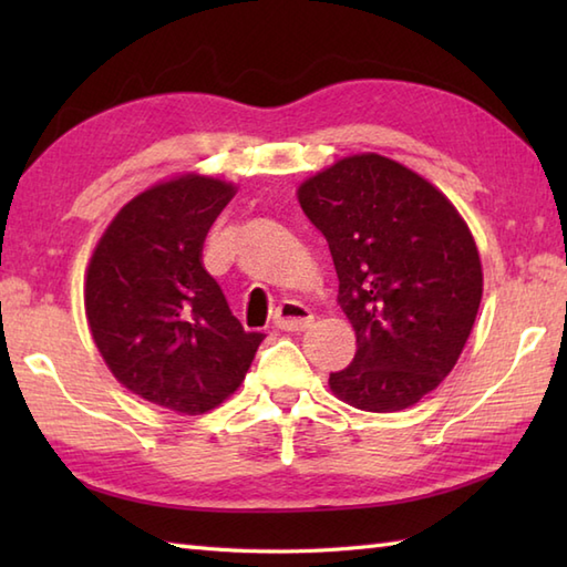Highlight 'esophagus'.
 I'll return each mask as SVG.
<instances>
[{"label": "esophagus", "instance_id": "1", "mask_svg": "<svg viewBox=\"0 0 567 567\" xmlns=\"http://www.w3.org/2000/svg\"><path fill=\"white\" fill-rule=\"evenodd\" d=\"M311 321H315L311 309L302 302H292V299H287L275 311V327L282 331H305L311 327Z\"/></svg>", "mask_w": 567, "mask_h": 567}]
</instances>
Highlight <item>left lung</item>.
Returning <instances> with one entry per match:
<instances>
[{"label":"left lung","instance_id":"1","mask_svg":"<svg viewBox=\"0 0 567 567\" xmlns=\"http://www.w3.org/2000/svg\"><path fill=\"white\" fill-rule=\"evenodd\" d=\"M339 275L358 351L331 372L363 412H400L436 390L463 353L483 299V265L449 197L378 153L333 163L297 192Z\"/></svg>","mask_w":567,"mask_h":567}]
</instances>
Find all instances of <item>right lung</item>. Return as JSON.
<instances>
[{"mask_svg": "<svg viewBox=\"0 0 567 567\" xmlns=\"http://www.w3.org/2000/svg\"><path fill=\"white\" fill-rule=\"evenodd\" d=\"M236 187L179 175L131 199L92 252L84 311L126 390L177 414H204L244 382L260 341L244 331L202 246Z\"/></svg>", "mask_w": 567, "mask_h": 567, "instance_id": "add662e5", "label": "right lung"}]
</instances>
